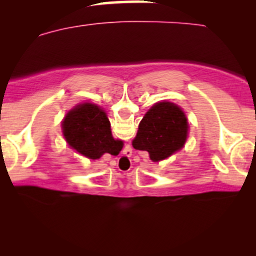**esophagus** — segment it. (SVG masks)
I'll return each instance as SVG.
<instances>
[{"label":"esophagus","instance_id":"obj_1","mask_svg":"<svg viewBox=\"0 0 256 256\" xmlns=\"http://www.w3.org/2000/svg\"><path fill=\"white\" fill-rule=\"evenodd\" d=\"M122 156H124V160H125V161H128V154H126V152H124V155H122Z\"/></svg>","mask_w":256,"mask_h":256}]
</instances>
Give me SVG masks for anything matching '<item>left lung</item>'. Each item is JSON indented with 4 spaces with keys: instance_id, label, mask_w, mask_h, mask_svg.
<instances>
[{
    "instance_id": "1",
    "label": "left lung",
    "mask_w": 256,
    "mask_h": 256,
    "mask_svg": "<svg viewBox=\"0 0 256 256\" xmlns=\"http://www.w3.org/2000/svg\"><path fill=\"white\" fill-rule=\"evenodd\" d=\"M188 122L184 112L171 102H160L146 112L132 142L134 149L146 150L152 161L168 158L184 146Z\"/></svg>"
}]
</instances>
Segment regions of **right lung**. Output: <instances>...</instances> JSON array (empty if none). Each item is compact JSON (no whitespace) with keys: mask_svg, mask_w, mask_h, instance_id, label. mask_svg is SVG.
<instances>
[{"mask_svg":"<svg viewBox=\"0 0 256 256\" xmlns=\"http://www.w3.org/2000/svg\"><path fill=\"white\" fill-rule=\"evenodd\" d=\"M64 134L68 144L90 158L104 152L116 155L122 148V140L112 136L106 113L92 104H79L64 119Z\"/></svg>","mask_w":256,"mask_h":256,"instance_id":"add662e5","label":"right lung"}]
</instances>
